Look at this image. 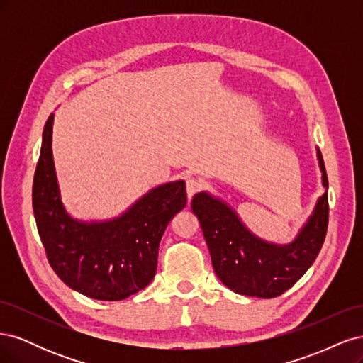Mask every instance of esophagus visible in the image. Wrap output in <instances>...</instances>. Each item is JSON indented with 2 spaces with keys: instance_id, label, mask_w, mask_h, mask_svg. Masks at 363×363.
Listing matches in <instances>:
<instances>
[{
  "instance_id": "34e87169",
  "label": "esophagus",
  "mask_w": 363,
  "mask_h": 363,
  "mask_svg": "<svg viewBox=\"0 0 363 363\" xmlns=\"http://www.w3.org/2000/svg\"><path fill=\"white\" fill-rule=\"evenodd\" d=\"M203 186H204V183H203V180H200V179H188L186 180V192H188V196L189 199H192V196L196 194V192H200L201 189H203Z\"/></svg>"
}]
</instances>
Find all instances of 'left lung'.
<instances>
[{
	"label": "left lung",
	"mask_w": 363,
	"mask_h": 363,
	"mask_svg": "<svg viewBox=\"0 0 363 363\" xmlns=\"http://www.w3.org/2000/svg\"><path fill=\"white\" fill-rule=\"evenodd\" d=\"M318 160L327 189L328 180L320 150ZM191 207L201 224L219 280L236 294L257 298L279 296L304 276L324 244L328 225L327 191L289 245H274L256 238L235 211L207 192L196 194Z\"/></svg>",
	"instance_id": "1"
}]
</instances>
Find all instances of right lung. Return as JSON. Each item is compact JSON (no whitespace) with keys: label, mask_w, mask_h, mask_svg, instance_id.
<instances>
[{"label":"right lung","mask_w":363,"mask_h":363,"mask_svg":"<svg viewBox=\"0 0 363 363\" xmlns=\"http://www.w3.org/2000/svg\"><path fill=\"white\" fill-rule=\"evenodd\" d=\"M52 121L50 115L43 127L33 179V212L47 259L71 289L95 300H124L155 277L164 228L186 206L184 182L157 186L112 221H75L60 201L51 150Z\"/></svg>","instance_id":"add662e5"}]
</instances>
